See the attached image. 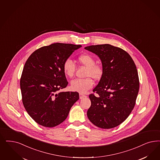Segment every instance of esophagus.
Returning <instances> with one entry per match:
<instances>
[{
  "label": "esophagus",
  "instance_id": "34e87169",
  "mask_svg": "<svg viewBox=\"0 0 160 160\" xmlns=\"http://www.w3.org/2000/svg\"><path fill=\"white\" fill-rule=\"evenodd\" d=\"M79 96H80V99H82L83 98H84L86 97V95H84V94H83L82 93H80Z\"/></svg>",
  "mask_w": 160,
  "mask_h": 160
}]
</instances>
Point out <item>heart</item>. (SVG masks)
Returning <instances> with one entry per match:
<instances>
[{"label":"heart","instance_id":"heart-1","mask_svg":"<svg viewBox=\"0 0 160 160\" xmlns=\"http://www.w3.org/2000/svg\"><path fill=\"white\" fill-rule=\"evenodd\" d=\"M78 61L82 65L87 67L88 70L86 72V76L88 77L86 78H76L72 80L71 88L73 91L84 93L93 86V81L89 77L93 78L95 80H99L103 75V70L100 64H95L93 57L88 54L80 55L78 57ZM62 68L66 76L72 77L75 72L76 66L70 58H67L63 63Z\"/></svg>","mask_w":160,"mask_h":160}]
</instances>
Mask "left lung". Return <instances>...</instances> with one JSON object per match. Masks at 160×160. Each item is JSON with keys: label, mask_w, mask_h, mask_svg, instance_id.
<instances>
[{"label": "left lung", "mask_w": 160, "mask_h": 160, "mask_svg": "<svg viewBox=\"0 0 160 160\" xmlns=\"http://www.w3.org/2000/svg\"><path fill=\"white\" fill-rule=\"evenodd\" d=\"M102 61L103 75L89 98L88 119L96 127L110 129L126 120L133 110L138 96L139 82L134 61L125 51L110 44L84 48Z\"/></svg>", "instance_id": "1"}]
</instances>
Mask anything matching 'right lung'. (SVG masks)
<instances>
[{
    "label": "right lung",
    "instance_id": "add662e5",
    "mask_svg": "<svg viewBox=\"0 0 160 160\" xmlns=\"http://www.w3.org/2000/svg\"><path fill=\"white\" fill-rule=\"evenodd\" d=\"M81 45L54 43L35 51L26 61L20 80L22 103L35 121L44 127L64 121L79 99L76 92H62L68 82L64 61Z\"/></svg>",
    "mask_w": 160,
    "mask_h": 160
}]
</instances>
